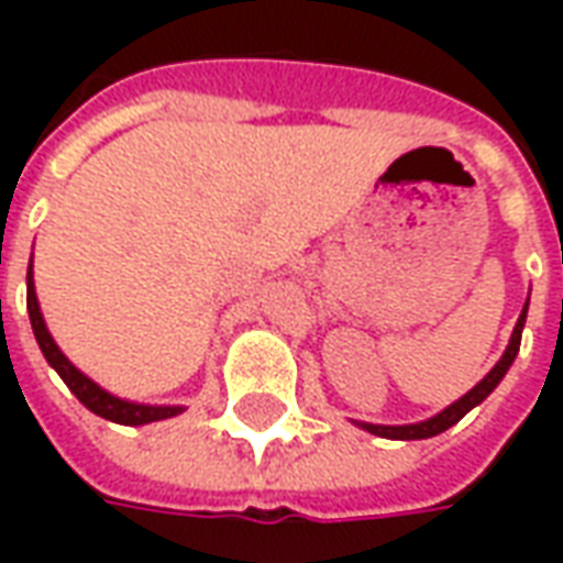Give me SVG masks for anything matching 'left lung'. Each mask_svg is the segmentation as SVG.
Masks as SVG:
<instances>
[{"label":"left lung","instance_id":"obj_1","mask_svg":"<svg viewBox=\"0 0 563 563\" xmlns=\"http://www.w3.org/2000/svg\"><path fill=\"white\" fill-rule=\"evenodd\" d=\"M525 317H528V305L521 310L519 322H516V329H512V338H509V346L507 353L500 355V362H497L488 374H485L476 386H473L464 398H459L455 404H449L443 413L431 416V419H424V422H416V424H371V422H362L365 431L377 437H389V440H424V437H434V434H443L446 428H452L455 422H461L464 416L471 413L476 404H483L492 391L497 389V383L504 379V374L509 371V365L516 362V355H519V346H521V329H525Z\"/></svg>","mask_w":563,"mask_h":563}]
</instances>
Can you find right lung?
Masks as SVG:
<instances>
[{"label":"right lung","instance_id":"obj_1","mask_svg":"<svg viewBox=\"0 0 563 563\" xmlns=\"http://www.w3.org/2000/svg\"><path fill=\"white\" fill-rule=\"evenodd\" d=\"M26 310H30L32 331H35V341L42 346L47 365L54 367L56 374L63 377V383L75 391V398H78L87 410H92L96 416H102V419H111V422L117 424H147L184 413V407H150V404H132L123 401V398H114L111 391H104L102 386H96L87 374H80L78 367L71 365L66 355H63V350L56 346L54 338H51V331L44 325L42 307H38V298H35V283H32V265L30 274H26Z\"/></svg>","mask_w":563,"mask_h":563}]
</instances>
